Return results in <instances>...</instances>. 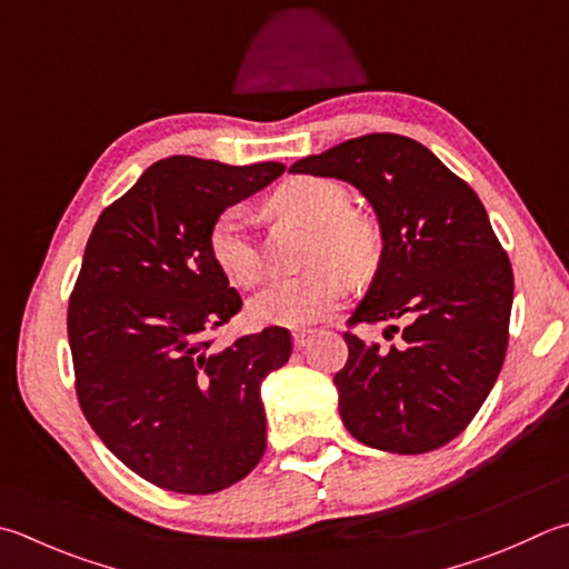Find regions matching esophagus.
<instances>
[{
  "label": "esophagus",
  "mask_w": 569,
  "mask_h": 569,
  "mask_svg": "<svg viewBox=\"0 0 569 569\" xmlns=\"http://www.w3.org/2000/svg\"><path fill=\"white\" fill-rule=\"evenodd\" d=\"M315 337V331L312 329H295V335H292V341H295V347L297 349H302V347H307L309 345V339Z\"/></svg>",
  "instance_id": "34e87169"
}]
</instances>
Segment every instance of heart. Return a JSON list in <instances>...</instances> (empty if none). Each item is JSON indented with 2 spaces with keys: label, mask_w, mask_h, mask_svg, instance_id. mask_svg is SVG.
<instances>
[{
  "label": "heart",
  "mask_w": 569,
  "mask_h": 569,
  "mask_svg": "<svg viewBox=\"0 0 569 569\" xmlns=\"http://www.w3.org/2000/svg\"><path fill=\"white\" fill-rule=\"evenodd\" d=\"M274 206L319 228L307 257L315 270L262 289L252 297L250 315L264 325H312L335 312L347 297L349 280L336 264L351 272L369 270L377 257V238L367 222L349 216L351 192L331 178L302 176L289 180L274 192ZM208 252L232 284L252 287L262 280V250L244 208L230 206L212 220Z\"/></svg>",
  "instance_id": "heart-1"
}]
</instances>
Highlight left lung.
Returning a JSON list of instances; mask_svg holds the SVG:
<instances>
[{"mask_svg": "<svg viewBox=\"0 0 569 569\" xmlns=\"http://www.w3.org/2000/svg\"><path fill=\"white\" fill-rule=\"evenodd\" d=\"M289 170L357 186L381 224L379 270L347 327L389 321L386 339L401 337L386 351L345 331L349 359L335 383L347 431L401 456L453 441L498 381L510 337L516 282L483 202L399 133L351 138Z\"/></svg>", "mask_w": 569, "mask_h": 569, "instance_id": "1", "label": "left lung"}]
</instances>
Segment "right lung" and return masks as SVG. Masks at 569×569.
I'll use <instances>...</instances> for the list:
<instances>
[{
  "label": "right lung",
  "mask_w": 569,
  "mask_h": 569,
  "mask_svg": "<svg viewBox=\"0 0 569 569\" xmlns=\"http://www.w3.org/2000/svg\"><path fill=\"white\" fill-rule=\"evenodd\" d=\"M282 173L163 158L86 242L67 315L79 406L106 448L163 490L218 492L264 453L260 383L289 361L292 335L267 327L212 349L242 299L210 260L208 232Z\"/></svg>",
  "instance_id": "right-lung-1"
}]
</instances>
